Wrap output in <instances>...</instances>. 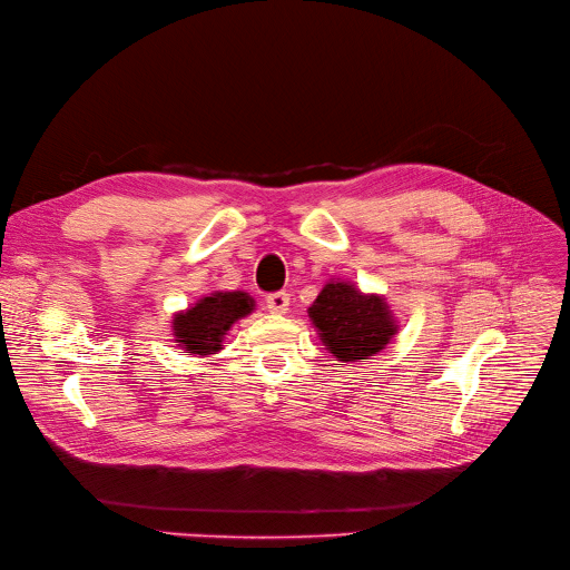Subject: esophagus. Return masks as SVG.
I'll return each mask as SVG.
<instances>
[{
	"label": "esophagus",
	"instance_id": "obj_1",
	"mask_svg": "<svg viewBox=\"0 0 570 570\" xmlns=\"http://www.w3.org/2000/svg\"><path fill=\"white\" fill-rule=\"evenodd\" d=\"M266 308L271 311V313H287V308H289V294L287 292H274V294H268L266 296Z\"/></svg>",
	"mask_w": 570,
	"mask_h": 570
}]
</instances>
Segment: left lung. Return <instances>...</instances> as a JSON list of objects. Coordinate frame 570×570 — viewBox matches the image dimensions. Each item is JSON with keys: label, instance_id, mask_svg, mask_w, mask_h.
<instances>
[{"label": "left lung", "instance_id": "8db88e82", "mask_svg": "<svg viewBox=\"0 0 570 570\" xmlns=\"http://www.w3.org/2000/svg\"><path fill=\"white\" fill-rule=\"evenodd\" d=\"M308 317L338 362L377 355L399 332L383 296L364 294L355 283L330 281L308 308Z\"/></svg>", "mask_w": 570, "mask_h": 570}]
</instances>
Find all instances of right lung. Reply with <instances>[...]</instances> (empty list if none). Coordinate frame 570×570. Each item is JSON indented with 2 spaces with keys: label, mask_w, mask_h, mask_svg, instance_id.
<instances>
[{
  "label": "right lung",
  "mask_w": 570,
  "mask_h": 570,
  "mask_svg": "<svg viewBox=\"0 0 570 570\" xmlns=\"http://www.w3.org/2000/svg\"><path fill=\"white\" fill-rule=\"evenodd\" d=\"M255 311V299L248 292H213L195 306L174 315V336L183 350L193 355H215L223 350L225 334L232 324Z\"/></svg>",
  "instance_id": "obj_1"
}]
</instances>
